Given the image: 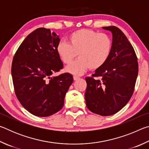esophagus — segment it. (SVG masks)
<instances>
[{
  "label": "esophagus",
  "instance_id": "obj_1",
  "mask_svg": "<svg viewBox=\"0 0 149 149\" xmlns=\"http://www.w3.org/2000/svg\"><path fill=\"white\" fill-rule=\"evenodd\" d=\"M79 79V77H78V76H77V75H74V79L75 80V81H76V80H78Z\"/></svg>",
  "mask_w": 149,
  "mask_h": 149
}]
</instances>
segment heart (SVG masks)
Returning <instances> with one entry per match:
<instances>
[{
    "instance_id": "obj_1",
    "label": "heart",
    "mask_w": 149,
    "mask_h": 149,
    "mask_svg": "<svg viewBox=\"0 0 149 149\" xmlns=\"http://www.w3.org/2000/svg\"><path fill=\"white\" fill-rule=\"evenodd\" d=\"M68 42L60 41L56 52L64 64H69L78 53L79 58L65 68L67 72L76 75L84 74L89 68L93 70L100 68L108 61L113 47L109 35L87 29L72 33Z\"/></svg>"
}]
</instances>
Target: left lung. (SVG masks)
I'll list each match as a JSON object with an SVG mask.
<instances>
[{"label": "left lung", "mask_w": 149, "mask_h": 149, "mask_svg": "<svg viewBox=\"0 0 149 149\" xmlns=\"http://www.w3.org/2000/svg\"><path fill=\"white\" fill-rule=\"evenodd\" d=\"M112 33L113 47L106 64L85 78L86 106L103 116L114 114L129 102L138 75L135 50L124 33L116 26L103 27Z\"/></svg>", "instance_id": "8db88e82"}]
</instances>
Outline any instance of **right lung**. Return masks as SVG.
Wrapping results in <instances>:
<instances>
[{"mask_svg": "<svg viewBox=\"0 0 149 149\" xmlns=\"http://www.w3.org/2000/svg\"><path fill=\"white\" fill-rule=\"evenodd\" d=\"M60 39L56 33L40 27L27 36L13 58L12 76L17 99L33 115L47 117L64 106L73 76L52 74L63 68L56 52Z\"/></svg>", "mask_w": 149, "mask_h": 149, "instance_id": "add662e5", "label": "right lung"}]
</instances>
